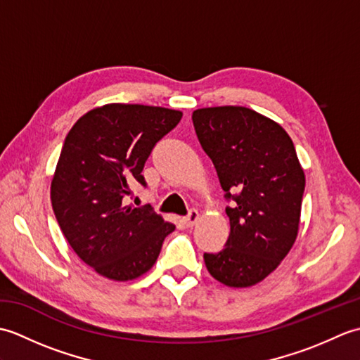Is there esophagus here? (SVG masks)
<instances>
[{
	"mask_svg": "<svg viewBox=\"0 0 360 360\" xmlns=\"http://www.w3.org/2000/svg\"><path fill=\"white\" fill-rule=\"evenodd\" d=\"M198 219H200V212L195 210V209H190L188 213H187V217L184 218V223L187 226H193Z\"/></svg>",
	"mask_w": 360,
	"mask_h": 360,
	"instance_id": "esophagus-1",
	"label": "esophagus"
}]
</instances>
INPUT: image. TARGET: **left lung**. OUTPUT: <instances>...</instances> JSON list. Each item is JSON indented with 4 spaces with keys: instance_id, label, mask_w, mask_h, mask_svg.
Segmentation results:
<instances>
[{
    "instance_id": "8db88e82",
    "label": "left lung",
    "mask_w": 360,
    "mask_h": 360,
    "mask_svg": "<svg viewBox=\"0 0 360 360\" xmlns=\"http://www.w3.org/2000/svg\"><path fill=\"white\" fill-rule=\"evenodd\" d=\"M192 120L233 201L226 246L204 254L205 267L226 286H254L277 269L298 233L304 173L294 143L277 122L244 106L201 108Z\"/></svg>"
}]
</instances>
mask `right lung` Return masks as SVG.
<instances>
[{
    "instance_id": "1",
    "label": "right lung",
    "mask_w": 360,
    "mask_h": 360,
    "mask_svg": "<svg viewBox=\"0 0 360 360\" xmlns=\"http://www.w3.org/2000/svg\"><path fill=\"white\" fill-rule=\"evenodd\" d=\"M181 117L162 106L108 103L83 114L66 136L51 182L52 209L72 250L102 277H141L174 231L150 205H127L125 198L136 182L145 187V160Z\"/></svg>"
}]
</instances>
